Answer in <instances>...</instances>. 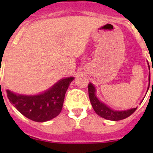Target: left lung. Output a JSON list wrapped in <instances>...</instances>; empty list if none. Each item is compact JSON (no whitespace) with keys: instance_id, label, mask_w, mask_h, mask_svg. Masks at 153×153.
<instances>
[{"instance_id":"8db88e82","label":"left lung","mask_w":153,"mask_h":153,"mask_svg":"<svg viewBox=\"0 0 153 153\" xmlns=\"http://www.w3.org/2000/svg\"><path fill=\"white\" fill-rule=\"evenodd\" d=\"M149 81H150V76L149 77ZM148 89H149V87H148ZM88 91H89V100H90L91 104H92L95 112L99 116L102 117L105 119L110 120V121H120V120L124 119L132 115L137 109V108H133V109H129V110L114 111L104 104H103L102 102H101L97 98L95 94V87L92 84H89L88 85Z\"/></svg>"}]
</instances>
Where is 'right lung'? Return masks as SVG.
Returning a JSON list of instances; mask_svg holds the SVG:
<instances>
[{
	"label": "right lung",
	"mask_w": 153,
	"mask_h": 153,
	"mask_svg": "<svg viewBox=\"0 0 153 153\" xmlns=\"http://www.w3.org/2000/svg\"><path fill=\"white\" fill-rule=\"evenodd\" d=\"M73 77L61 79L49 90L38 95H17L7 89V97L22 115L37 122H44L61 112L65 93Z\"/></svg>",
	"instance_id": "add662e5"
}]
</instances>
